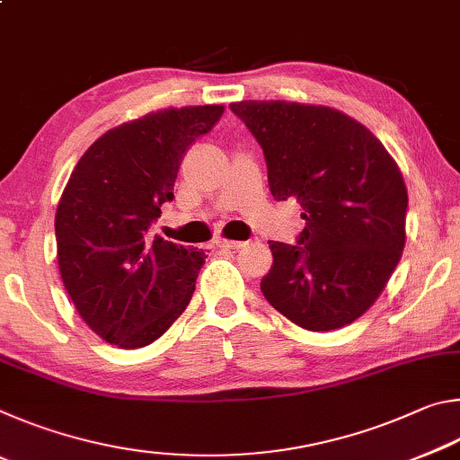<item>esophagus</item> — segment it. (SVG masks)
Masks as SVG:
<instances>
[{
    "instance_id": "esophagus-1",
    "label": "esophagus",
    "mask_w": 460,
    "mask_h": 460,
    "mask_svg": "<svg viewBox=\"0 0 460 460\" xmlns=\"http://www.w3.org/2000/svg\"><path fill=\"white\" fill-rule=\"evenodd\" d=\"M243 245H245L243 241H229V239L217 241V247H223V249H241Z\"/></svg>"
}]
</instances>
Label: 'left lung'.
<instances>
[{
	"instance_id": "1",
	"label": "left lung",
	"mask_w": 460,
	"mask_h": 460,
	"mask_svg": "<svg viewBox=\"0 0 460 460\" xmlns=\"http://www.w3.org/2000/svg\"><path fill=\"white\" fill-rule=\"evenodd\" d=\"M231 111L263 150L270 190L306 221L296 243L270 241L266 300L306 331L367 313L406 245L408 190L395 160L342 111L286 101H239Z\"/></svg>"
}]
</instances>
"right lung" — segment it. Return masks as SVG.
<instances>
[{
  "label": "right lung",
  "mask_w": 460,
  "mask_h": 460,
  "mask_svg": "<svg viewBox=\"0 0 460 460\" xmlns=\"http://www.w3.org/2000/svg\"><path fill=\"white\" fill-rule=\"evenodd\" d=\"M223 105L162 109L101 136L76 162L54 217L62 284L89 329L119 349L160 339L189 306L205 263L152 237L178 168Z\"/></svg>",
  "instance_id": "1"
}]
</instances>
